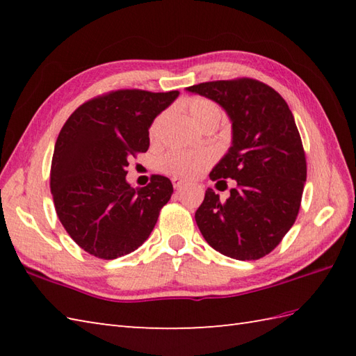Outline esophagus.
I'll use <instances>...</instances> for the list:
<instances>
[{"mask_svg":"<svg viewBox=\"0 0 356 356\" xmlns=\"http://www.w3.org/2000/svg\"><path fill=\"white\" fill-rule=\"evenodd\" d=\"M185 185V182L180 177H172V186H174V190H180V188H182Z\"/></svg>","mask_w":356,"mask_h":356,"instance_id":"1","label":"esophagus"}]
</instances>
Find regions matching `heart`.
I'll list each match as a JSON object with an SVG mask.
<instances>
[{"instance_id": "b5f03b06", "label": "heart", "mask_w": 356, "mask_h": 356, "mask_svg": "<svg viewBox=\"0 0 356 356\" xmlns=\"http://www.w3.org/2000/svg\"><path fill=\"white\" fill-rule=\"evenodd\" d=\"M186 110L190 113L191 119L199 127H203L208 122H220L222 108L218 105L207 99V97H191L186 101ZM165 120V113L159 115L149 127V138L157 139L159 133ZM214 154L213 151L200 149V151H188V149H171L159 161V168L163 172L171 174L176 177L191 179L199 176L213 163Z\"/></svg>"}]
</instances>
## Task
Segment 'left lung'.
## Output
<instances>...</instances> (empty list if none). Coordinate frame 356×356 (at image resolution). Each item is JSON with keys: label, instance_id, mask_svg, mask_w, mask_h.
Instances as JSON below:
<instances>
[{"label": "left lung", "instance_id": "8db88e82", "mask_svg": "<svg viewBox=\"0 0 356 356\" xmlns=\"http://www.w3.org/2000/svg\"><path fill=\"white\" fill-rule=\"evenodd\" d=\"M222 105L232 122V145L211 180L234 179L229 199L211 188L195 211L202 236L236 260H259L278 246L298 216L306 156L286 101L251 78L211 81L186 88Z\"/></svg>", "mask_w": 356, "mask_h": 356}]
</instances>
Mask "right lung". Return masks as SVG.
Here are the masks:
<instances>
[{
    "instance_id": "add662e5",
    "label": "right lung",
    "mask_w": 356,
    "mask_h": 356,
    "mask_svg": "<svg viewBox=\"0 0 356 356\" xmlns=\"http://www.w3.org/2000/svg\"><path fill=\"white\" fill-rule=\"evenodd\" d=\"M177 96V90H116L79 105L59 131L50 168L53 203L86 252L113 260L149 237L172 184L156 174L147 186H130L128 159L148 149L149 125Z\"/></svg>"
}]
</instances>
